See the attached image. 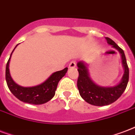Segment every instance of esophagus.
Returning a JSON list of instances; mask_svg holds the SVG:
<instances>
[{
  "mask_svg": "<svg viewBox=\"0 0 135 135\" xmlns=\"http://www.w3.org/2000/svg\"><path fill=\"white\" fill-rule=\"evenodd\" d=\"M76 66V61H71V63L69 64V68H75Z\"/></svg>",
  "mask_w": 135,
  "mask_h": 135,
  "instance_id": "obj_1",
  "label": "esophagus"
}]
</instances>
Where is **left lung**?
Wrapping results in <instances>:
<instances>
[{
    "mask_svg": "<svg viewBox=\"0 0 135 135\" xmlns=\"http://www.w3.org/2000/svg\"><path fill=\"white\" fill-rule=\"evenodd\" d=\"M105 39L108 44L111 45V47L117 49L121 55L124 74L119 84L110 87L98 86L90 79L87 64L83 61L77 63L79 74L77 86L79 93L85 101L95 106L108 105L116 101L125 91L129 81V68L124 51L111 39L109 37H105Z\"/></svg>",
    "mask_w": 135,
    "mask_h": 135,
    "instance_id": "1",
    "label": "left lung"
}]
</instances>
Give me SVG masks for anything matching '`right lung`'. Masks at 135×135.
<instances>
[{"mask_svg": "<svg viewBox=\"0 0 135 135\" xmlns=\"http://www.w3.org/2000/svg\"><path fill=\"white\" fill-rule=\"evenodd\" d=\"M17 45H18L15 46L12 51L8 63L6 64V79L8 88L17 99L24 103L33 105L44 104L49 101L54 96L59 81L65 76L68 68L66 67L63 70L54 72L42 84L37 86L32 87H23L19 86L13 80L9 69L10 58Z\"/></svg>", "mask_w": 135, "mask_h": 135, "instance_id": "right-lung-1", "label": "right lung"}]
</instances>
